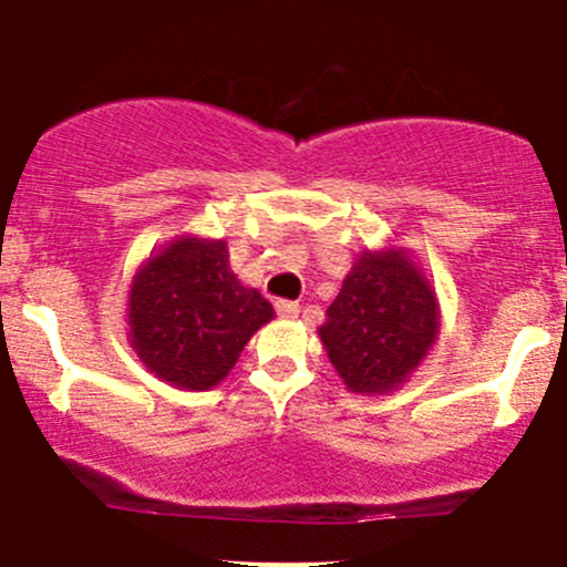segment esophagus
<instances>
[{"instance_id":"1","label":"esophagus","mask_w":567,"mask_h":567,"mask_svg":"<svg viewBox=\"0 0 567 567\" xmlns=\"http://www.w3.org/2000/svg\"><path fill=\"white\" fill-rule=\"evenodd\" d=\"M277 312L282 318H299L301 307H299V301H277Z\"/></svg>"}]
</instances>
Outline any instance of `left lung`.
Returning <instances> with one entry per match:
<instances>
[{"instance_id":"obj_1","label":"left lung","mask_w":567,"mask_h":567,"mask_svg":"<svg viewBox=\"0 0 567 567\" xmlns=\"http://www.w3.org/2000/svg\"><path fill=\"white\" fill-rule=\"evenodd\" d=\"M318 334L348 390L386 394L411 379L436 342V290L405 249H364Z\"/></svg>"}]
</instances>
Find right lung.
Here are the masks:
<instances>
[{
    "label": "right lung",
    "mask_w": 567,
    "mask_h": 567,
    "mask_svg": "<svg viewBox=\"0 0 567 567\" xmlns=\"http://www.w3.org/2000/svg\"><path fill=\"white\" fill-rule=\"evenodd\" d=\"M274 307L230 271L225 241L181 236L136 271L128 337L151 373L188 392L219 384Z\"/></svg>",
    "instance_id": "add662e5"
}]
</instances>
